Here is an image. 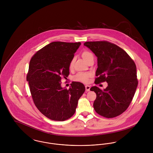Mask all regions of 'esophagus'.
<instances>
[{
  "mask_svg": "<svg viewBox=\"0 0 153 153\" xmlns=\"http://www.w3.org/2000/svg\"><path fill=\"white\" fill-rule=\"evenodd\" d=\"M90 86L89 85H86L85 86V89H86V91H89V90H90Z\"/></svg>",
  "mask_w": 153,
  "mask_h": 153,
  "instance_id": "34e87169",
  "label": "esophagus"
}]
</instances>
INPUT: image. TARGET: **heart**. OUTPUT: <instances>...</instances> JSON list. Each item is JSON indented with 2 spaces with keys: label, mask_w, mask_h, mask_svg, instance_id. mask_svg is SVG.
Wrapping results in <instances>:
<instances>
[{
  "label": "heart",
  "mask_w": 153,
  "mask_h": 153,
  "mask_svg": "<svg viewBox=\"0 0 153 153\" xmlns=\"http://www.w3.org/2000/svg\"><path fill=\"white\" fill-rule=\"evenodd\" d=\"M81 56L86 62H87L89 59H90L91 58H94L92 53L88 51H84L81 53ZM74 62V59H72L71 61L69 64L70 68H71L73 66ZM92 76V75L91 73H79L74 76V80L75 81L81 82L83 83H88L89 81V78H91Z\"/></svg>",
  "instance_id": "1"
}]
</instances>
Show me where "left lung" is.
<instances>
[{
  "label": "left lung",
  "mask_w": 153,
  "mask_h": 153,
  "mask_svg": "<svg viewBox=\"0 0 153 153\" xmlns=\"http://www.w3.org/2000/svg\"><path fill=\"white\" fill-rule=\"evenodd\" d=\"M84 45L97 57L95 83H108L104 91L96 86L91 88L97 94L94 109L104 117H115L127 109L134 96L138 85L136 65L127 53L115 44L96 41Z\"/></svg>",
  "instance_id": "8db88e82"
}]
</instances>
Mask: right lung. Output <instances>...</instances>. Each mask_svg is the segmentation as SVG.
Returning <instances> with one entry per match:
<instances>
[{
    "label": "right lung",
    "instance_id": "obj_1",
    "mask_svg": "<svg viewBox=\"0 0 153 153\" xmlns=\"http://www.w3.org/2000/svg\"><path fill=\"white\" fill-rule=\"evenodd\" d=\"M81 42H53L31 58L26 80L35 105L47 118L63 121L75 112L85 91L84 85L72 82L69 89L61 87V78L69 74V64Z\"/></svg>",
    "mask_w": 153,
    "mask_h": 153
}]
</instances>
